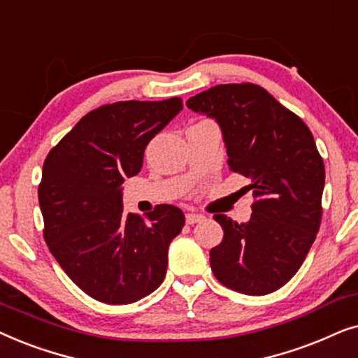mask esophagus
<instances>
[{
    "label": "esophagus",
    "mask_w": 358,
    "mask_h": 358,
    "mask_svg": "<svg viewBox=\"0 0 358 358\" xmlns=\"http://www.w3.org/2000/svg\"><path fill=\"white\" fill-rule=\"evenodd\" d=\"M203 219H204L203 214H198V213H188L187 214V224H189V226H192V224L201 222Z\"/></svg>",
    "instance_id": "esophagus-1"
}]
</instances>
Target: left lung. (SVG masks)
Here are the masks:
<instances>
[{
	"label": "left lung",
	"mask_w": 358,
	"mask_h": 358,
	"mask_svg": "<svg viewBox=\"0 0 358 358\" xmlns=\"http://www.w3.org/2000/svg\"><path fill=\"white\" fill-rule=\"evenodd\" d=\"M187 106L216 119L229 169L254 192L249 222L214 214L224 237L209 252L213 273L234 292L273 293L303 265L321 226L326 171L311 131L255 83L217 85Z\"/></svg>",
	"instance_id": "left-lung-1"
}]
</instances>
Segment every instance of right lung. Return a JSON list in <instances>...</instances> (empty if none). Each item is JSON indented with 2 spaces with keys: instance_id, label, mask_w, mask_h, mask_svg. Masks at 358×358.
<instances>
[{
  "instance_id": "1",
  "label": "right lung",
  "mask_w": 358,
  "mask_h": 358,
  "mask_svg": "<svg viewBox=\"0 0 358 358\" xmlns=\"http://www.w3.org/2000/svg\"><path fill=\"white\" fill-rule=\"evenodd\" d=\"M183 108L182 98L103 104L49 152L39 185L44 239L69 278L96 301L131 304L164 282L169 245L185 214L159 204L141 217L122 209L126 176Z\"/></svg>"
}]
</instances>
